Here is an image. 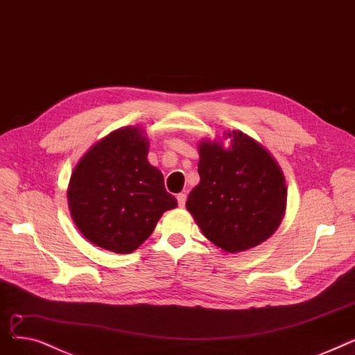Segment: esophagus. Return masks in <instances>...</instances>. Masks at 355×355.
Segmentation results:
<instances>
[{
  "instance_id": "1",
  "label": "esophagus",
  "mask_w": 355,
  "mask_h": 355,
  "mask_svg": "<svg viewBox=\"0 0 355 355\" xmlns=\"http://www.w3.org/2000/svg\"><path fill=\"white\" fill-rule=\"evenodd\" d=\"M176 199H178V205L180 207V208H183L184 207V204H187V199H188V196H187V193H179L178 196H176Z\"/></svg>"
}]
</instances>
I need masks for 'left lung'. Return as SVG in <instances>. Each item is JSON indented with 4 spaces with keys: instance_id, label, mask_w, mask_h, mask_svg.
<instances>
[{
    "instance_id": "obj_1",
    "label": "left lung",
    "mask_w": 355,
    "mask_h": 355,
    "mask_svg": "<svg viewBox=\"0 0 355 355\" xmlns=\"http://www.w3.org/2000/svg\"><path fill=\"white\" fill-rule=\"evenodd\" d=\"M231 147L199 146L200 182L187 208L205 237L227 252L256 247L272 235L284 214L286 184L268 151L241 131L228 132Z\"/></svg>"
}]
</instances>
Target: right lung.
<instances>
[{
    "instance_id": "add662e5",
    "label": "right lung",
    "mask_w": 355,
    "mask_h": 355,
    "mask_svg": "<svg viewBox=\"0 0 355 355\" xmlns=\"http://www.w3.org/2000/svg\"><path fill=\"white\" fill-rule=\"evenodd\" d=\"M147 153L141 131L125 127L98 141L75 167L71 214L92 244L128 254L150 237L163 212L178 205Z\"/></svg>"
}]
</instances>
